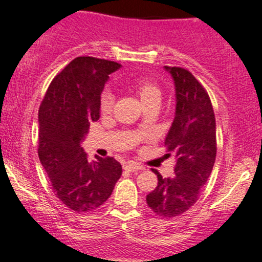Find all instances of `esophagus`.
I'll use <instances>...</instances> for the list:
<instances>
[{"mask_svg": "<svg viewBox=\"0 0 262 262\" xmlns=\"http://www.w3.org/2000/svg\"><path fill=\"white\" fill-rule=\"evenodd\" d=\"M123 167H124V170L129 171V172H134V171L143 169V167H141L139 164H137V162H128V164H125Z\"/></svg>", "mask_w": 262, "mask_h": 262, "instance_id": "obj_1", "label": "esophagus"}]
</instances>
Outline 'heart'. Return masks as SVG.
<instances>
[{"label":"heart","mask_w":262,"mask_h":262,"mask_svg":"<svg viewBox=\"0 0 262 262\" xmlns=\"http://www.w3.org/2000/svg\"><path fill=\"white\" fill-rule=\"evenodd\" d=\"M128 86L130 87L133 91L137 93V96L139 97L141 104L148 103L150 101H159L160 100V90L156 87L154 83L149 82V81L144 79H133L128 82ZM113 104V95L110 90L102 92L101 98H100V111L101 113L106 114L110 113L112 110Z\"/></svg>","instance_id":"1"}]
</instances>
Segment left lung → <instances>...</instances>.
<instances>
[{
  "label": "left lung",
  "instance_id": "8db88e82",
  "mask_svg": "<svg viewBox=\"0 0 262 262\" xmlns=\"http://www.w3.org/2000/svg\"><path fill=\"white\" fill-rule=\"evenodd\" d=\"M164 69L175 85V118L165 138V145L176 161L175 176L162 179L152 169L158 186L146 196V203L160 217L172 218L198 200L214 166L217 138L214 112L203 86L186 69Z\"/></svg>",
  "mask_w": 262,
  "mask_h": 262
}]
</instances>
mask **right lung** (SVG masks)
<instances>
[{
	"label": "right lung",
	"mask_w": 262,
	"mask_h": 262,
	"mask_svg": "<svg viewBox=\"0 0 262 262\" xmlns=\"http://www.w3.org/2000/svg\"><path fill=\"white\" fill-rule=\"evenodd\" d=\"M121 64L79 56L54 77L39 108L38 155L56 197L75 212L102 206L122 175L114 158L89 161L81 143L100 118V98Z\"/></svg>",
	"instance_id": "add662e5"
}]
</instances>
